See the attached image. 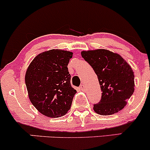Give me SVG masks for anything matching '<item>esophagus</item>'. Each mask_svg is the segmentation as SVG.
<instances>
[{"instance_id": "34e87169", "label": "esophagus", "mask_w": 150, "mask_h": 150, "mask_svg": "<svg viewBox=\"0 0 150 150\" xmlns=\"http://www.w3.org/2000/svg\"><path fill=\"white\" fill-rule=\"evenodd\" d=\"M80 89L82 91H83V92H85V85H83V84H82V85H80Z\"/></svg>"}]
</instances>
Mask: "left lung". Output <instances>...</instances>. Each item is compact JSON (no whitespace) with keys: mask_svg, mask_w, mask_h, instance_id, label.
<instances>
[{"mask_svg":"<svg viewBox=\"0 0 150 150\" xmlns=\"http://www.w3.org/2000/svg\"><path fill=\"white\" fill-rule=\"evenodd\" d=\"M81 55L95 72L102 91L94 111L108 116L123 109L135 90L131 67L119 54L106 49L82 51Z\"/></svg>","mask_w":150,"mask_h":150,"instance_id":"8db88e82","label":"left lung"}]
</instances>
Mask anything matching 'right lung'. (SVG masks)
Instances as JSON below:
<instances>
[{"label": "right lung", "instance_id": "obj_1", "mask_svg": "<svg viewBox=\"0 0 150 150\" xmlns=\"http://www.w3.org/2000/svg\"><path fill=\"white\" fill-rule=\"evenodd\" d=\"M73 53L52 49L39 53L29 65L25 84L29 98L42 114L58 118L68 113L77 91L70 85L68 65Z\"/></svg>", "mask_w": 150, "mask_h": 150}]
</instances>
